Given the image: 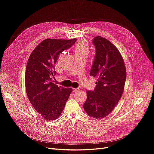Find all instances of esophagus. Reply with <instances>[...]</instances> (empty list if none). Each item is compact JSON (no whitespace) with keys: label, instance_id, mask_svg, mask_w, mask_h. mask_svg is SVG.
I'll list each match as a JSON object with an SVG mask.
<instances>
[{"label":"esophagus","instance_id":"esophagus-1","mask_svg":"<svg viewBox=\"0 0 154 154\" xmlns=\"http://www.w3.org/2000/svg\"><path fill=\"white\" fill-rule=\"evenodd\" d=\"M79 91V88H74L73 89V92H77Z\"/></svg>","mask_w":154,"mask_h":154}]
</instances>
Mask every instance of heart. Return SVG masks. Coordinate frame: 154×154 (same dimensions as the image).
I'll return each instance as SVG.
<instances>
[{
  "label": "heart",
  "instance_id": "b5f03b06",
  "mask_svg": "<svg viewBox=\"0 0 154 154\" xmlns=\"http://www.w3.org/2000/svg\"><path fill=\"white\" fill-rule=\"evenodd\" d=\"M74 51L75 54H84L88 55L89 51V47L88 43L84 40H81V41L79 42L75 46Z\"/></svg>",
  "mask_w": 154,
  "mask_h": 154
}]
</instances>
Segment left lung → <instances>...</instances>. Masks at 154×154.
I'll use <instances>...</instances> for the list:
<instances>
[{
    "instance_id": "obj_1",
    "label": "left lung",
    "mask_w": 154,
    "mask_h": 154,
    "mask_svg": "<svg viewBox=\"0 0 154 154\" xmlns=\"http://www.w3.org/2000/svg\"><path fill=\"white\" fill-rule=\"evenodd\" d=\"M96 48L90 75L97 79L94 91H87L83 107L89 116L101 119L108 116L121 98L126 78L123 59L118 48L100 36L92 40Z\"/></svg>"
}]
</instances>
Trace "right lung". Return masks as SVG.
Instances as JSON below:
<instances>
[{
	"mask_svg": "<svg viewBox=\"0 0 154 154\" xmlns=\"http://www.w3.org/2000/svg\"><path fill=\"white\" fill-rule=\"evenodd\" d=\"M77 39H46L31 53L26 65L25 87L31 105L46 120L57 119L63 111L71 88L53 83L55 66L60 53L70 48Z\"/></svg>",
	"mask_w": 154,
	"mask_h": 154,
	"instance_id": "add662e5",
	"label": "right lung"
}]
</instances>
